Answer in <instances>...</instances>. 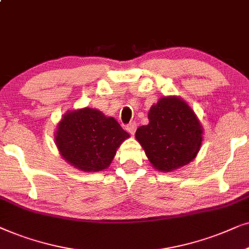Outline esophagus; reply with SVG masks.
Wrapping results in <instances>:
<instances>
[{"instance_id": "obj_1", "label": "esophagus", "mask_w": 249, "mask_h": 249, "mask_svg": "<svg viewBox=\"0 0 249 249\" xmlns=\"http://www.w3.org/2000/svg\"><path fill=\"white\" fill-rule=\"evenodd\" d=\"M126 130L128 133L133 135L135 133V131H137V124H135V123H130L126 126Z\"/></svg>"}]
</instances>
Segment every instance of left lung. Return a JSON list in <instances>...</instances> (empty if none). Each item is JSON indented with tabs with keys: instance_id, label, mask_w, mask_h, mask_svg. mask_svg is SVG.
<instances>
[{
	"instance_id": "1",
	"label": "left lung",
	"mask_w": 249,
	"mask_h": 249,
	"mask_svg": "<svg viewBox=\"0 0 249 249\" xmlns=\"http://www.w3.org/2000/svg\"><path fill=\"white\" fill-rule=\"evenodd\" d=\"M148 125L140 126L135 139L159 172H172L196 158L203 143L204 128L183 99L168 95L152 105Z\"/></svg>"
}]
</instances>
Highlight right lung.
Listing matches in <instances>:
<instances>
[{
	"instance_id": "obj_1",
	"label": "right lung",
	"mask_w": 249,
	"mask_h": 249,
	"mask_svg": "<svg viewBox=\"0 0 249 249\" xmlns=\"http://www.w3.org/2000/svg\"><path fill=\"white\" fill-rule=\"evenodd\" d=\"M130 134L114 117L93 108L68 110L58 123L54 141L61 157L75 168L94 173L109 167Z\"/></svg>"
}]
</instances>
